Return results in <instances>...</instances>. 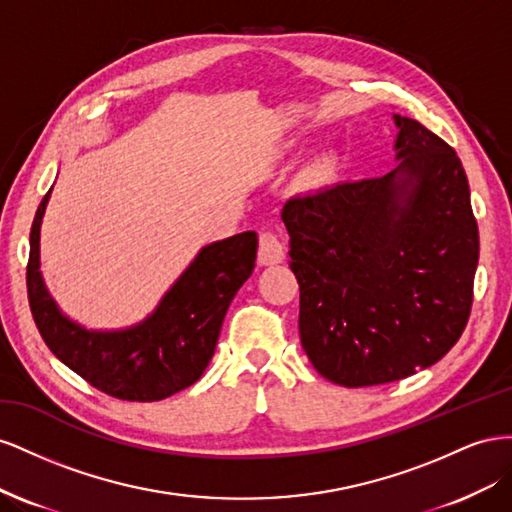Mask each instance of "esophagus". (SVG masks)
I'll return each instance as SVG.
<instances>
[{
	"mask_svg": "<svg viewBox=\"0 0 512 512\" xmlns=\"http://www.w3.org/2000/svg\"><path fill=\"white\" fill-rule=\"evenodd\" d=\"M285 259V246L283 242L274 236L272 231H264L259 236V248H257V261L261 266H274L281 264Z\"/></svg>",
	"mask_w": 512,
	"mask_h": 512,
	"instance_id": "esophagus-1",
	"label": "esophagus"
}]
</instances>
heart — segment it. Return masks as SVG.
<instances>
[{"instance_id": "obj_1", "label": "heart", "mask_w": 512, "mask_h": 512, "mask_svg": "<svg viewBox=\"0 0 512 512\" xmlns=\"http://www.w3.org/2000/svg\"><path fill=\"white\" fill-rule=\"evenodd\" d=\"M321 167H324V165H321V163H319V165H317V169H321Z\"/></svg>"}]
</instances>
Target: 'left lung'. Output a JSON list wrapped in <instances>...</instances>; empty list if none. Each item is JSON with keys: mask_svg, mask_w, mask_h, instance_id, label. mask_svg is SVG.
I'll return each mask as SVG.
<instances>
[{"mask_svg": "<svg viewBox=\"0 0 512 512\" xmlns=\"http://www.w3.org/2000/svg\"><path fill=\"white\" fill-rule=\"evenodd\" d=\"M401 163L382 178L291 197L289 268L300 341L330 382H397L444 358L465 330L478 225L457 152L394 115Z\"/></svg>", "mask_w": 512, "mask_h": 512, "instance_id": "1", "label": "left lung"}]
</instances>
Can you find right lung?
I'll use <instances>...</instances> for the list:
<instances>
[{"label": "right lung", "instance_id": "obj_1", "mask_svg": "<svg viewBox=\"0 0 512 512\" xmlns=\"http://www.w3.org/2000/svg\"><path fill=\"white\" fill-rule=\"evenodd\" d=\"M49 195L40 201L29 233L27 298L51 352L87 384L122 401H160L195 384L214 356L233 296L255 268L257 233L203 246L139 326L85 330L57 309L40 274V223Z\"/></svg>", "mask_w": 512, "mask_h": 512}]
</instances>
